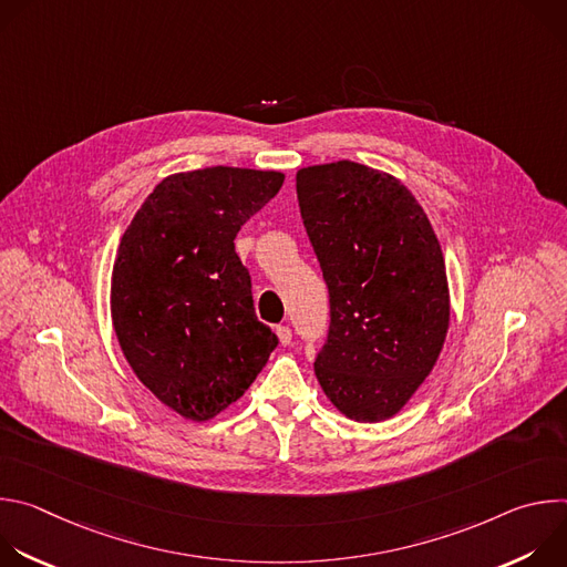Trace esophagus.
Returning a JSON list of instances; mask_svg holds the SVG:
<instances>
[{"mask_svg": "<svg viewBox=\"0 0 567 567\" xmlns=\"http://www.w3.org/2000/svg\"><path fill=\"white\" fill-rule=\"evenodd\" d=\"M276 334H278L280 346H289V343H291V330H289L287 326H278V328H276Z\"/></svg>", "mask_w": 567, "mask_h": 567, "instance_id": "obj_1", "label": "esophagus"}]
</instances>
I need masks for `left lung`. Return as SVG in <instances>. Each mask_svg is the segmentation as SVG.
Instances as JSON below:
<instances>
[{
    "mask_svg": "<svg viewBox=\"0 0 567 567\" xmlns=\"http://www.w3.org/2000/svg\"><path fill=\"white\" fill-rule=\"evenodd\" d=\"M296 193L330 289L316 379L341 415L385 422L417 392L446 341L451 296L437 235L396 177L348 158L300 168Z\"/></svg>",
    "mask_w": 567,
    "mask_h": 567,
    "instance_id": "1",
    "label": "left lung"
}]
</instances>
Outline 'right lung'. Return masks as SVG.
<instances>
[{
	"label": "right lung",
	"instance_id": "1",
	"mask_svg": "<svg viewBox=\"0 0 567 567\" xmlns=\"http://www.w3.org/2000/svg\"><path fill=\"white\" fill-rule=\"evenodd\" d=\"M282 182L278 171L230 166L175 173L121 237L110 293L118 346L138 381L184 420L226 411L278 346L256 316L233 239Z\"/></svg>",
	"mask_w": 567,
	"mask_h": 567
}]
</instances>
